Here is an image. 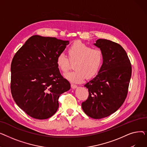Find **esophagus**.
Returning <instances> with one entry per match:
<instances>
[{
    "mask_svg": "<svg viewBox=\"0 0 147 147\" xmlns=\"http://www.w3.org/2000/svg\"><path fill=\"white\" fill-rule=\"evenodd\" d=\"M71 86L73 89H76V88H78V86H77L76 84H73V83L71 84Z\"/></svg>",
    "mask_w": 147,
    "mask_h": 147,
    "instance_id": "34e87169",
    "label": "esophagus"
}]
</instances>
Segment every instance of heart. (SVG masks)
Segmentation results:
<instances>
[{
    "label": "heart",
    "instance_id": "heart-1",
    "mask_svg": "<svg viewBox=\"0 0 147 147\" xmlns=\"http://www.w3.org/2000/svg\"><path fill=\"white\" fill-rule=\"evenodd\" d=\"M68 58L60 53L56 58V65L62 73H66L69 67V61H76L74 71L64 75L65 78L75 83L82 82L86 77L90 79L95 76L103 63V53L97 48L90 46L80 41L74 42L67 50Z\"/></svg>",
    "mask_w": 147,
    "mask_h": 147
}]
</instances>
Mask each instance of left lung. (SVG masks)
I'll return each mask as SVG.
<instances>
[{
    "label": "left lung",
    "instance_id": "8db88e82",
    "mask_svg": "<svg viewBox=\"0 0 147 147\" xmlns=\"http://www.w3.org/2000/svg\"><path fill=\"white\" fill-rule=\"evenodd\" d=\"M94 45L103 53V63L96 77L84 84L89 96L82 107L89 117L100 119L115 113L125 101L132 67L119 44L99 38Z\"/></svg>",
    "mask_w": 147,
    "mask_h": 147
}]
</instances>
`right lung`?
<instances>
[{"label":"right lung","instance_id":"right-lung-1","mask_svg":"<svg viewBox=\"0 0 147 147\" xmlns=\"http://www.w3.org/2000/svg\"><path fill=\"white\" fill-rule=\"evenodd\" d=\"M68 40L34 35L14 55L11 67V89L18 106L33 118L43 120L55 114L61 94L70 89L61 76L56 58Z\"/></svg>","mask_w":147,"mask_h":147}]
</instances>
